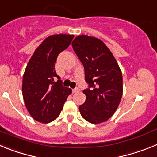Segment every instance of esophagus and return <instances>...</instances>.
Instances as JSON below:
<instances>
[{
    "label": "esophagus",
    "instance_id": "1",
    "mask_svg": "<svg viewBox=\"0 0 157 157\" xmlns=\"http://www.w3.org/2000/svg\"><path fill=\"white\" fill-rule=\"evenodd\" d=\"M78 90H79V89L78 88H75L72 90V93H77Z\"/></svg>",
    "mask_w": 157,
    "mask_h": 157
}]
</instances>
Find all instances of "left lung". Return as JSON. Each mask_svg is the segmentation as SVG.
<instances>
[{
  "label": "left lung",
  "instance_id": "obj_1",
  "mask_svg": "<svg viewBox=\"0 0 157 157\" xmlns=\"http://www.w3.org/2000/svg\"><path fill=\"white\" fill-rule=\"evenodd\" d=\"M75 52L85 70L88 88L83 90L85 103L81 116L91 123L106 121L114 114L123 95V76L109 48L100 39L79 35L72 41Z\"/></svg>",
  "mask_w": 157,
  "mask_h": 157
}]
</instances>
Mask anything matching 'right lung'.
I'll return each mask as SVG.
<instances>
[{
	"label": "right lung",
	"instance_id": "right-lung-1",
	"mask_svg": "<svg viewBox=\"0 0 157 157\" xmlns=\"http://www.w3.org/2000/svg\"><path fill=\"white\" fill-rule=\"evenodd\" d=\"M74 35L56 34L37 47L28 62L23 78V97L30 116L41 123L56 120L71 90L62 85L55 63L62 51L70 45ZM58 80L55 82V78Z\"/></svg>",
	"mask_w": 157,
	"mask_h": 157
}]
</instances>
